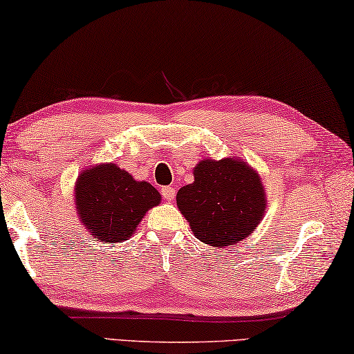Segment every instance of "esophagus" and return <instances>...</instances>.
Returning a JSON list of instances; mask_svg holds the SVG:
<instances>
[{
  "label": "esophagus",
  "instance_id": "34e87169",
  "mask_svg": "<svg viewBox=\"0 0 354 354\" xmlns=\"http://www.w3.org/2000/svg\"><path fill=\"white\" fill-rule=\"evenodd\" d=\"M162 195H163V198L168 200V202H171V200H175V195H176L175 187H171V186L162 187Z\"/></svg>",
  "mask_w": 354,
  "mask_h": 354
}]
</instances>
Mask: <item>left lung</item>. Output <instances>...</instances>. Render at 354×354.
I'll return each mask as SVG.
<instances>
[{"label": "left lung", "instance_id": "8db88e82", "mask_svg": "<svg viewBox=\"0 0 354 354\" xmlns=\"http://www.w3.org/2000/svg\"><path fill=\"white\" fill-rule=\"evenodd\" d=\"M194 183L176 194V205L195 239L227 248L248 239L266 214L262 178L240 157L203 159L194 167Z\"/></svg>", "mask_w": 354, "mask_h": 354}]
</instances>
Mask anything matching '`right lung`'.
Returning a JSON list of instances; mask_svg holds the SVG:
<instances>
[{"label":"right lung","mask_w":354,"mask_h":354,"mask_svg":"<svg viewBox=\"0 0 354 354\" xmlns=\"http://www.w3.org/2000/svg\"><path fill=\"white\" fill-rule=\"evenodd\" d=\"M162 195L147 181H136L118 163L106 162L79 173L75 184L77 218L88 234L103 243L131 239L145 214Z\"/></svg>","instance_id":"right-lung-1"}]
</instances>
